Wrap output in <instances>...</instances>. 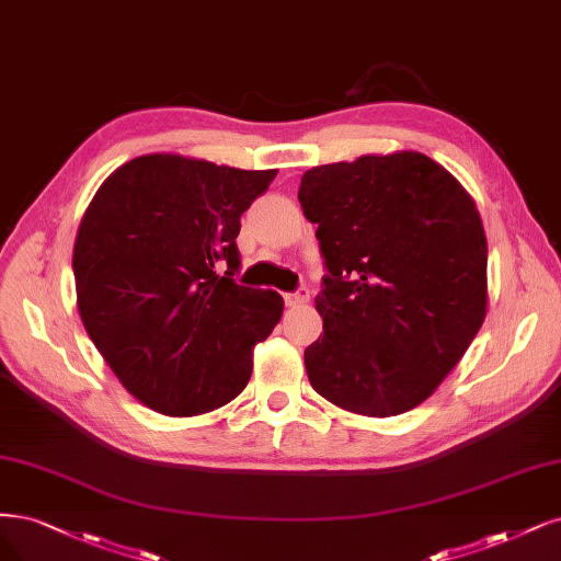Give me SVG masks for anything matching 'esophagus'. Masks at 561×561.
I'll use <instances>...</instances> for the list:
<instances>
[{"instance_id": "1", "label": "esophagus", "mask_w": 561, "mask_h": 561, "mask_svg": "<svg viewBox=\"0 0 561 561\" xmlns=\"http://www.w3.org/2000/svg\"><path fill=\"white\" fill-rule=\"evenodd\" d=\"M283 299H285V306H289V308L301 306V304L308 301V289L299 287V289H295V293H285Z\"/></svg>"}]
</instances>
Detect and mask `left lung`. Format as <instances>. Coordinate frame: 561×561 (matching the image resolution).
Masks as SVG:
<instances>
[{
	"label": "left lung",
	"instance_id": "left-lung-1",
	"mask_svg": "<svg viewBox=\"0 0 561 561\" xmlns=\"http://www.w3.org/2000/svg\"><path fill=\"white\" fill-rule=\"evenodd\" d=\"M299 202L327 268L322 336L304 351L313 390L359 415L415 409L485 320L488 239L473 199L403 150L308 169Z\"/></svg>",
	"mask_w": 561,
	"mask_h": 561
}]
</instances>
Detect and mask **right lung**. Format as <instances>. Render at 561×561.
<instances>
[{"instance_id": "1", "label": "right lung", "mask_w": 561, "mask_h": 561, "mask_svg": "<svg viewBox=\"0 0 561 561\" xmlns=\"http://www.w3.org/2000/svg\"><path fill=\"white\" fill-rule=\"evenodd\" d=\"M276 173L156 152L115 169L90 202L73 243L79 313L125 390L152 411L202 415L248 385L283 297L231 276L243 210Z\"/></svg>"}]
</instances>
